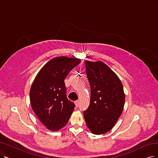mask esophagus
Returning a JSON list of instances; mask_svg holds the SVG:
<instances>
[{
	"instance_id": "obj_1",
	"label": "esophagus",
	"mask_w": 158,
	"mask_h": 158,
	"mask_svg": "<svg viewBox=\"0 0 158 158\" xmlns=\"http://www.w3.org/2000/svg\"><path fill=\"white\" fill-rule=\"evenodd\" d=\"M75 105H76V107H77H77L78 106V105H79V101L78 100H77V101H75Z\"/></svg>"
}]
</instances>
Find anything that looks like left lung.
<instances>
[{
	"instance_id": "obj_1",
	"label": "left lung",
	"mask_w": 158,
	"mask_h": 158,
	"mask_svg": "<svg viewBox=\"0 0 158 158\" xmlns=\"http://www.w3.org/2000/svg\"><path fill=\"white\" fill-rule=\"evenodd\" d=\"M91 87L90 104L84 116L93 134L110 131L121 115L125 102L123 85L118 76L101 61H85Z\"/></svg>"
}]
</instances>
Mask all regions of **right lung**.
I'll use <instances>...</instances> for the list:
<instances>
[{
	"label": "right lung",
	"instance_id": "obj_1",
	"mask_svg": "<svg viewBox=\"0 0 158 158\" xmlns=\"http://www.w3.org/2000/svg\"><path fill=\"white\" fill-rule=\"evenodd\" d=\"M80 62V59L65 56L50 60L37 73L31 86V108L50 130L64 128L74 110V104L67 98L64 80Z\"/></svg>",
	"mask_w": 158,
	"mask_h": 158
}]
</instances>
